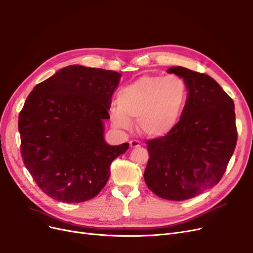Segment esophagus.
<instances>
[{"instance_id": "obj_1", "label": "esophagus", "mask_w": 253, "mask_h": 253, "mask_svg": "<svg viewBox=\"0 0 253 253\" xmlns=\"http://www.w3.org/2000/svg\"><path fill=\"white\" fill-rule=\"evenodd\" d=\"M129 144H130V147H131V148H137V147H140V146H141V142L137 141V140H131L129 142Z\"/></svg>"}]
</instances>
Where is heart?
Listing matches in <instances>:
<instances>
[{"mask_svg":"<svg viewBox=\"0 0 253 253\" xmlns=\"http://www.w3.org/2000/svg\"><path fill=\"white\" fill-rule=\"evenodd\" d=\"M188 86L178 76H144L121 89L118 105L110 108L112 123L121 128L137 118L140 131L148 137H163L172 132L185 111Z\"/></svg>","mask_w":253,"mask_h":253,"instance_id":"1","label":"heart"}]
</instances>
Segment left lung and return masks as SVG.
Masks as SVG:
<instances>
[{
	"label": "left lung",
	"instance_id": "obj_1",
	"mask_svg": "<svg viewBox=\"0 0 253 253\" xmlns=\"http://www.w3.org/2000/svg\"><path fill=\"white\" fill-rule=\"evenodd\" d=\"M168 73L188 86V101L177 126L166 136L147 141L144 178L158 197L185 201L216 185L235 149L234 103L205 73L181 66Z\"/></svg>",
	"mask_w": 253,
	"mask_h": 253
}]
</instances>
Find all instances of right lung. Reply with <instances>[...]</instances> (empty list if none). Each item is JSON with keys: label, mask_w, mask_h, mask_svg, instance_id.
I'll list each match as a JSON object with an SVG mask.
<instances>
[{"label": "right lung", "mask_w": 253, "mask_h": 253, "mask_svg": "<svg viewBox=\"0 0 253 253\" xmlns=\"http://www.w3.org/2000/svg\"><path fill=\"white\" fill-rule=\"evenodd\" d=\"M121 73L70 65L38 84L19 116L21 154L40 189L65 203L94 198L112 161L129 144L104 140L111 96Z\"/></svg>", "instance_id": "add662e5"}]
</instances>
